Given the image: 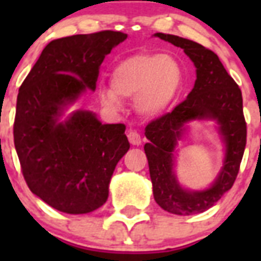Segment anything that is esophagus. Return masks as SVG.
I'll return each mask as SVG.
<instances>
[{"label": "esophagus", "mask_w": 261, "mask_h": 261, "mask_svg": "<svg viewBox=\"0 0 261 261\" xmlns=\"http://www.w3.org/2000/svg\"><path fill=\"white\" fill-rule=\"evenodd\" d=\"M127 138H128L131 145H135V146H138V145H141V142H142L141 134H139L138 131H135V130L128 131V133H127Z\"/></svg>", "instance_id": "obj_1"}]
</instances>
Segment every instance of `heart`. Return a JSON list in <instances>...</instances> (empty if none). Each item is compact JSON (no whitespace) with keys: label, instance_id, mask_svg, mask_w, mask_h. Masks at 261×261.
<instances>
[{"label":"heart","instance_id":"1","mask_svg":"<svg viewBox=\"0 0 261 261\" xmlns=\"http://www.w3.org/2000/svg\"><path fill=\"white\" fill-rule=\"evenodd\" d=\"M182 70L171 55L138 53L122 59L111 74L112 88H100L104 106L120 107V97L138 98L139 111L159 115L171 106L180 92Z\"/></svg>","mask_w":261,"mask_h":261}]
</instances>
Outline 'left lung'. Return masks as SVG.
<instances>
[{
	"instance_id": "left-lung-1",
	"label": "left lung",
	"mask_w": 261,
	"mask_h": 261,
	"mask_svg": "<svg viewBox=\"0 0 261 261\" xmlns=\"http://www.w3.org/2000/svg\"><path fill=\"white\" fill-rule=\"evenodd\" d=\"M163 40L184 50L196 67V81L184 101L163 116L151 120L145 128L149 143L145 145L153 195L160 207L172 214L191 215L213 207L234 184L247 145V122L244 118L243 94L227 73L218 55L188 39L155 34ZM210 117L220 123L227 143V160L213 187L200 193L182 190L174 177L171 151L179 138L184 123L194 118Z\"/></svg>"
}]
</instances>
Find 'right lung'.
Returning a JSON list of instances; mask_svg holds the SVG:
<instances>
[{
  "mask_svg": "<svg viewBox=\"0 0 261 261\" xmlns=\"http://www.w3.org/2000/svg\"><path fill=\"white\" fill-rule=\"evenodd\" d=\"M126 38L100 31L55 39L18 89L13 138L22 176L55 210L87 214L102 206L115 167L130 149L123 123L101 124L88 111L58 123L63 107L96 89L106 55Z\"/></svg>",
  "mask_w": 261,
  "mask_h": 261,
  "instance_id": "right-lung-1",
  "label": "right lung"
}]
</instances>
